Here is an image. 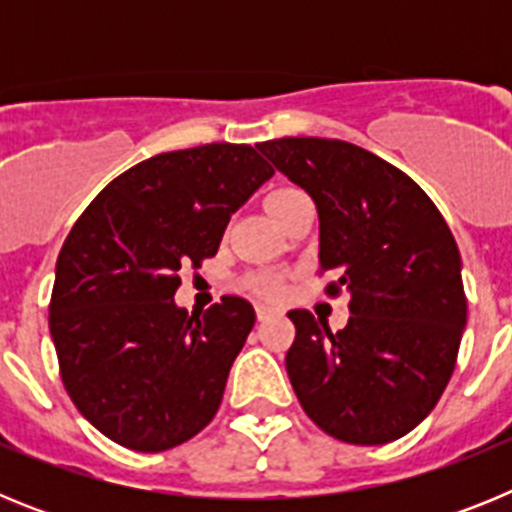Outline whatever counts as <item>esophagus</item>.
Instances as JSON below:
<instances>
[{
  "mask_svg": "<svg viewBox=\"0 0 512 512\" xmlns=\"http://www.w3.org/2000/svg\"><path fill=\"white\" fill-rule=\"evenodd\" d=\"M271 315H277V310H274V307L264 305V302H259V305H256V318H259V320H269Z\"/></svg>",
  "mask_w": 512,
  "mask_h": 512,
  "instance_id": "obj_1",
  "label": "esophagus"
}]
</instances>
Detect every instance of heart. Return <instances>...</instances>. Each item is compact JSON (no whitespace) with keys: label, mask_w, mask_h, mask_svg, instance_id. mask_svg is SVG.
<instances>
[{"label":"heart","mask_w":512,"mask_h":512,"mask_svg":"<svg viewBox=\"0 0 512 512\" xmlns=\"http://www.w3.org/2000/svg\"><path fill=\"white\" fill-rule=\"evenodd\" d=\"M279 192H284V189H277V192H271V194H279ZM271 194H269V197H271ZM256 284H259V289H261V292H266V295H277V292H279V284L274 282V279H259Z\"/></svg>","instance_id":"obj_1"}]
</instances>
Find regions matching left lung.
Wrapping results in <instances>:
<instances>
[{
  "label": "left lung",
  "mask_w": 512,
  "mask_h": 512,
  "mask_svg": "<svg viewBox=\"0 0 512 512\" xmlns=\"http://www.w3.org/2000/svg\"><path fill=\"white\" fill-rule=\"evenodd\" d=\"M261 153L310 194L318 261L348 292L346 328L289 310L297 336L287 374L328 436L382 446L436 408L454 372L467 297L454 235L431 197L392 164L330 138H279Z\"/></svg>",
  "instance_id": "left-lung-1"
}]
</instances>
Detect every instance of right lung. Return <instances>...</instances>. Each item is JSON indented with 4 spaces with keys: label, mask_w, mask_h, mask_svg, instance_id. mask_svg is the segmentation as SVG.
Segmentation results:
<instances>
[{
    "label": "right lung",
    "mask_w": 512,
    "mask_h": 512,
    "mask_svg": "<svg viewBox=\"0 0 512 512\" xmlns=\"http://www.w3.org/2000/svg\"><path fill=\"white\" fill-rule=\"evenodd\" d=\"M271 174L235 143L158 153L107 184L71 228L48 323L63 387L110 441L156 454L215 418L256 312L225 295L189 315L174 300L179 269L215 256L233 212Z\"/></svg>",
    "instance_id": "add662e5"
}]
</instances>
